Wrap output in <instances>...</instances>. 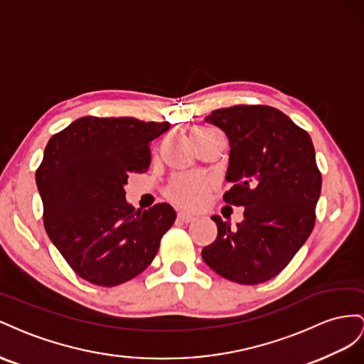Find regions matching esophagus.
Listing matches in <instances>:
<instances>
[{"label": "esophagus", "instance_id": "1", "mask_svg": "<svg viewBox=\"0 0 364 364\" xmlns=\"http://www.w3.org/2000/svg\"><path fill=\"white\" fill-rule=\"evenodd\" d=\"M178 220L183 223H189L193 220V215L189 212H178Z\"/></svg>", "mask_w": 364, "mask_h": 364}]
</instances>
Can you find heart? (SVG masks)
<instances>
[{
    "label": "heart",
    "mask_w": 364,
    "mask_h": 364,
    "mask_svg": "<svg viewBox=\"0 0 364 364\" xmlns=\"http://www.w3.org/2000/svg\"><path fill=\"white\" fill-rule=\"evenodd\" d=\"M215 129L198 127L192 129V137L193 136H203V134H209ZM209 189V184L204 178L198 175H191V173H180L175 175L168 186V195L176 203L183 205H195L198 204L207 193Z\"/></svg>",
    "instance_id": "heart-1"
}]
</instances>
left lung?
Wrapping results in <instances>:
<instances>
[{
	"mask_svg": "<svg viewBox=\"0 0 364 364\" xmlns=\"http://www.w3.org/2000/svg\"><path fill=\"white\" fill-rule=\"evenodd\" d=\"M228 139L224 201L244 207V221L213 215L216 240L204 262L236 284L256 285L277 276L305 244L316 223L321 175L308 132L273 107L236 105L204 119Z\"/></svg>",
	"mask_w": 364,
	"mask_h": 364,
	"instance_id": "left-lung-1",
	"label": "left lung"
}]
</instances>
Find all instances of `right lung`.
I'll list each match as a JSON object with an SVG mask.
<instances>
[{
    "label": "right lung",
    "instance_id": "1",
    "mask_svg": "<svg viewBox=\"0 0 364 364\" xmlns=\"http://www.w3.org/2000/svg\"><path fill=\"white\" fill-rule=\"evenodd\" d=\"M169 127V122L87 116L48 140L36 171L44 227L68 265L88 282L116 287L139 276L175 223L168 203L136 210L124 198L129 173L149 168V143Z\"/></svg>",
    "mask_w": 364,
    "mask_h": 364
}]
</instances>
